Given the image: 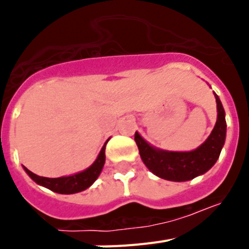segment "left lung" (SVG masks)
<instances>
[{
  "mask_svg": "<svg viewBox=\"0 0 249 249\" xmlns=\"http://www.w3.org/2000/svg\"><path fill=\"white\" fill-rule=\"evenodd\" d=\"M217 102V122L210 137L198 148L191 152L163 151L147 143L140 133H135V141L143 163L153 175L167 181L184 182L206 173L217 162L226 141V117L221 100L214 93Z\"/></svg>",
  "mask_w": 249,
  "mask_h": 249,
  "instance_id": "8db88e82",
  "label": "left lung"
}]
</instances>
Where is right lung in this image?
<instances>
[{
    "instance_id": "1",
    "label": "right lung",
    "mask_w": 249,
    "mask_h": 249,
    "mask_svg": "<svg viewBox=\"0 0 249 249\" xmlns=\"http://www.w3.org/2000/svg\"><path fill=\"white\" fill-rule=\"evenodd\" d=\"M106 144H107V142H106L105 146L102 147L97 160H94L93 163H92V166H89L87 169H85V171H82V172L80 173H76V175L73 176H67V177L58 178H47L35 175V173L31 172L30 169H27L26 167H23V168H25L26 173H27L37 184L46 187V188L53 191V192L61 193V195H72V193L82 192V191L87 190V188L97 179L101 171H102L103 164H105L106 160Z\"/></svg>"
}]
</instances>
